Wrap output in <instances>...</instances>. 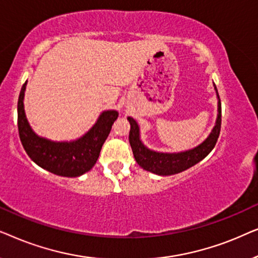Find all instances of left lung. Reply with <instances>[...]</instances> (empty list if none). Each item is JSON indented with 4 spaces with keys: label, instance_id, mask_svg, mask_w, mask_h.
<instances>
[{
    "label": "left lung",
    "instance_id": "8db88e82",
    "mask_svg": "<svg viewBox=\"0 0 258 258\" xmlns=\"http://www.w3.org/2000/svg\"><path fill=\"white\" fill-rule=\"evenodd\" d=\"M214 87L215 90H216L218 100L216 123H215V126L211 130L209 136L192 149L179 151V153H160V151L151 150L144 146L142 141H141L140 126L137 124V122L133 117H128V121L130 123L129 142L130 146H132L134 157H135L136 162L141 168L160 176L175 175L191 168L192 165L199 163L200 161H202L204 157L208 156V154L214 149L218 136H220L222 121L221 100L215 84Z\"/></svg>",
    "mask_w": 258,
    "mask_h": 258
}]
</instances>
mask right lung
<instances>
[{
    "mask_svg": "<svg viewBox=\"0 0 258 258\" xmlns=\"http://www.w3.org/2000/svg\"><path fill=\"white\" fill-rule=\"evenodd\" d=\"M27 82L23 84L17 103V126L20 140L31 160L38 167L63 176V177H79L86 174L96 163L102 146L107 140L118 112L105 110L101 112L97 121L80 139L74 141L56 142L38 136L31 129L24 111V91Z\"/></svg>",
    "mask_w": 258,
    "mask_h": 258,
    "instance_id": "1",
    "label": "right lung"
}]
</instances>
